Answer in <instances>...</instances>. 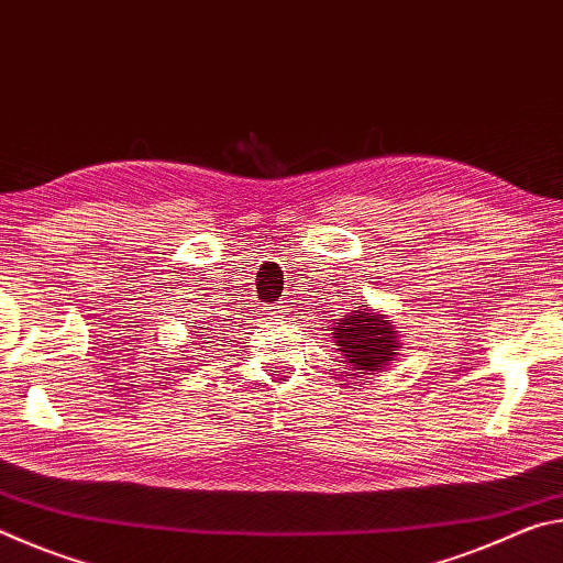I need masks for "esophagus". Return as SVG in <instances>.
Instances as JSON below:
<instances>
[{
  "label": "esophagus",
  "instance_id": "esophagus-1",
  "mask_svg": "<svg viewBox=\"0 0 563 563\" xmlns=\"http://www.w3.org/2000/svg\"><path fill=\"white\" fill-rule=\"evenodd\" d=\"M280 305H273V308H268V316H273V318H280Z\"/></svg>",
  "mask_w": 563,
  "mask_h": 563
}]
</instances>
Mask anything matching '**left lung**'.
Listing matches in <instances>:
<instances>
[{
	"label": "left lung",
	"instance_id": "left-lung-1",
	"mask_svg": "<svg viewBox=\"0 0 563 563\" xmlns=\"http://www.w3.org/2000/svg\"><path fill=\"white\" fill-rule=\"evenodd\" d=\"M340 318L332 320V342L335 350L342 352L357 369H365V375L383 369L387 360L397 355V332L395 325L383 316H375L367 310V305L350 302V308H342Z\"/></svg>",
	"mask_w": 563,
	"mask_h": 563
}]
</instances>
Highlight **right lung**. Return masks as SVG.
Masks as SVG:
<instances>
[{"mask_svg":"<svg viewBox=\"0 0 563 563\" xmlns=\"http://www.w3.org/2000/svg\"><path fill=\"white\" fill-rule=\"evenodd\" d=\"M206 325H211V320H208V316L203 312V318H198L194 325H190V332H206V330H211V328H206Z\"/></svg>","mask_w":563,"mask_h":563,"instance_id":"right-lung-1","label":"right lung"}]
</instances>
